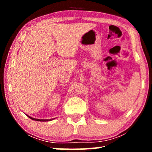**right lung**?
Instances as JSON below:
<instances>
[{
  "instance_id": "obj_1",
  "label": "right lung",
  "mask_w": 152,
  "mask_h": 152,
  "mask_svg": "<svg viewBox=\"0 0 152 152\" xmlns=\"http://www.w3.org/2000/svg\"><path fill=\"white\" fill-rule=\"evenodd\" d=\"M28 117H29L30 118V119H32L33 120H36V121H40V122H46V121H51V120H53L55 119V118H53V119H37V118H32L30 117V116L28 115Z\"/></svg>"
}]
</instances>
